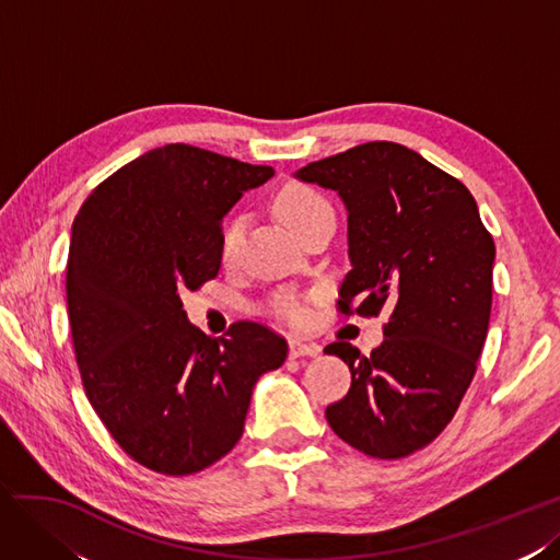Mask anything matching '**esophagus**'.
Here are the masks:
<instances>
[{"mask_svg":"<svg viewBox=\"0 0 560 560\" xmlns=\"http://www.w3.org/2000/svg\"><path fill=\"white\" fill-rule=\"evenodd\" d=\"M318 349L316 345H305L302 340H298V338H293L291 342H289V354H291V359H300V357H318Z\"/></svg>","mask_w":560,"mask_h":560,"instance_id":"34e87169","label":"esophagus"}]
</instances>
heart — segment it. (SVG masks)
Here are the masks:
<instances>
[{
	"instance_id": "obj_1",
	"label": "heart",
	"mask_w": 560,
	"mask_h": 560,
	"mask_svg": "<svg viewBox=\"0 0 560 560\" xmlns=\"http://www.w3.org/2000/svg\"><path fill=\"white\" fill-rule=\"evenodd\" d=\"M277 213L281 215V220L289 225L295 234H300L305 228H310L314 220L324 218V215H332L330 203L318 195L316 189L305 187V185H289L285 189L279 191L277 197ZM244 230H246V218L244 215H234L225 222L220 234V258L225 262H232L238 248H242V238H244ZM277 307L283 316L289 318H300L302 307L300 302L291 300V298H281L277 302Z\"/></svg>"
}]
</instances>
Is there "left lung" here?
<instances>
[{"mask_svg":"<svg viewBox=\"0 0 560 560\" xmlns=\"http://www.w3.org/2000/svg\"><path fill=\"white\" fill-rule=\"evenodd\" d=\"M298 180L338 191L347 209L351 269L342 314L389 312L385 340L363 357L332 342L351 387L326 408L351 448L398 459L453 420L488 335L494 244L471 191L396 142H365L312 162Z\"/></svg>","mask_w":560,"mask_h":560,"instance_id":"obj_1","label":"left lung"}]
</instances>
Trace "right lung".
I'll return each instance as SVG.
<instances>
[{
	"label": "right lung",
	"mask_w": 560,
	"mask_h": 560,
	"mask_svg": "<svg viewBox=\"0 0 560 560\" xmlns=\"http://www.w3.org/2000/svg\"><path fill=\"white\" fill-rule=\"evenodd\" d=\"M275 168L164 145L112 173L70 236L68 314L89 401L126 455L168 476L225 457L289 345L253 322L209 338L183 310L220 269V225Z\"/></svg>",
	"instance_id": "add662e5"
}]
</instances>
